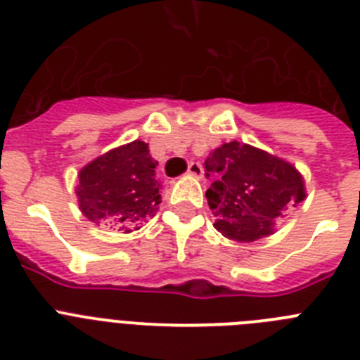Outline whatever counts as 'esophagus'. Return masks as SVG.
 Listing matches in <instances>:
<instances>
[{"label": "esophagus", "mask_w": 360, "mask_h": 360, "mask_svg": "<svg viewBox=\"0 0 360 360\" xmlns=\"http://www.w3.org/2000/svg\"><path fill=\"white\" fill-rule=\"evenodd\" d=\"M187 173L193 174V176L196 178H202L203 176V167L200 162H191L189 167H187Z\"/></svg>", "instance_id": "1"}]
</instances>
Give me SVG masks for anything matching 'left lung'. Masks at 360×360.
<instances>
[{"instance_id": "left-lung-1", "label": "left lung", "mask_w": 360, "mask_h": 360, "mask_svg": "<svg viewBox=\"0 0 360 360\" xmlns=\"http://www.w3.org/2000/svg\"><path fill=\"white\" fill-rule=\"evenodd\" d=\"M209 207L214 227L234 241H256L304 200V182L294 165L249 144L229 142L205 160Z\"/></svg>"}]
</instances>
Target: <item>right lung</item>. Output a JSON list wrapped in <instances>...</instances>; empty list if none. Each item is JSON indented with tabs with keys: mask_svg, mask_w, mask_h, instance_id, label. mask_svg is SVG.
<instances>
[{
	"mask_svg": "<svg viewBox=\"0 0 360 360\" xmlns=\"http://www.w3.org/2000/svg\"><path fill=\"white\" fill-rule=\"evenodd\" d=\"M157 165L141 141L95 158L79 173L75 193L82 214L94 224L108 221L126 232L139 229L158 211Z\"/></svg>",
	"mask_w": 360,
	"mask_h": 360,
	"instance_id": "add662e5",
	"label": "right lung"
}]
</instances>
